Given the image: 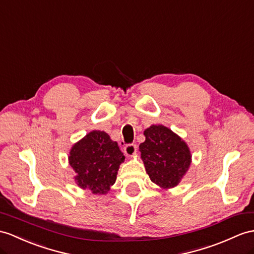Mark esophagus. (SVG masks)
Returning <instances> with one entry per match:
<instances>
[{
	"label": "esophagus",
	"instance_id": "obj_1",
	"mask_svg": "<svg viewBox=\"0 0 254 254\" xmlns=\"http://www.w3.org/2000/svg\"><path fill=\"white\" fill-rule=\"evenodd\" d=\"M124 152L127 156L129 157H132L135 155V153H137V145L135 144H127L125 147H124Z\"/></svg>",
	"mask_w": 254,
	"mask_h": 254
}]
</instances>
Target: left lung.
Returning a JSON list of instances; mask_svg holds the SVG:
<instances>
[{
    "label": "left lung",
    "mask_w": 254,
    "mask_h": 254,
    "mask_svg": "<svg viewBox=\"0 0 254 254\" xmlns=\"http://www.w3.org/2000/svg\"><path fill=\"white\" fill-rule=\"evenodd\" d=\"M143 133L145 141L139 150L151 181L163 190L177 187L191 163L187 142L164 125H151Z\"/></svg>",
    "instance_id": "8db88e82"
}]
</instances>
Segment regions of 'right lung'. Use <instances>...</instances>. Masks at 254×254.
<instances>
[{
  "mask_svg": "<svg viewBox=\"0 0 254 254\" xmlns=\"http://www.w3.org/2000/svg\"><path fill=\"white\" fill-rule=\"evenodd\" d=\"M124 160L117 142L101 130L88 132L69 153V164L76 174L74 181L78 188L98 195L108 194Z\"/></svg>",
  "mask_w": 254,
  "mask_h": 254,
  "instance_id": "1",
  "label": "right lung"
}]
</instances>
